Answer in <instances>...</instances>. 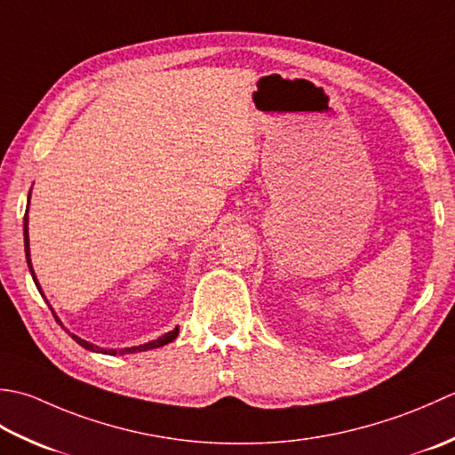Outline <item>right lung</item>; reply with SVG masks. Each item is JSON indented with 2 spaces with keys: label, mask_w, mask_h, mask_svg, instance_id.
I'll return each instance as SVG.
<instances>
[{
  "label": "right lung",
  "mask_w": 455,
  "mask_h": 455,
  "mask_svg": "<svg viewBox=\"0 0 455 455\" xmlns=\"http://www.w3.org/2000/svg\"><path fill=\"white\" fill-rule=\"evenodd\" d=\"M23 234H25V255H27V265H29V268H31V275H33V281H35V284L39 286V283H36V279H35V273H33V267H31V259H29V234H27V212H25V218H23ZM39 291H41V289H39ZM54 318H57V316H54ZM57 322H59V320H57ZM70 336H72V333H70ZM176 336H179V328H174L172 331L164 333L163 338L151 341V344H145V346H139V347H125V349H101V347H96V346L88 344V341L80 339V338H76V336H72V338H74V341H76V344H80L82 347H86V349H92V351H101V354H109V355H125V354H135V351H147V349L161 347V346H164V344H169V341H172Z\"/></svg>",
  "instance_id": "obj_1"
}]
</instances>
